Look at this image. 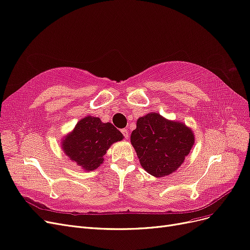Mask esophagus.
Wrapping results in <instances>:
<instances>
[{"instance_id":"esophagus-1","label":"esophagus","mask_w":250,"mask_h":250,"mask_svg":"<svg viewBox=\"0 0 250 250\" xmlns=\"http://www.w3.org/2000/svg\"><path fill=\"white\" fill-rule=\"evenodd\" d=\"M122 133H123V135H124L125 138L126 139L127 137H128V131L126 130V128H123V130H122Z\"/></svg>"}]
</instances>
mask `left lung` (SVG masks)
<instances>
[{
  "label": "left lung",
  "instance_id": "8db88e82",
  "mask_svg": "<svg viewBox=\"0 0 250 250\" xmlns=\"http://www.w3.org/2000/svg\"><path fill=\"white\" fill-rule=\"evenodd\" d=\"M131 142L144 170L162 178L183 164L194 144V135L182 123L149 113L137 120Z\"/></svg>",
  "mask_w": 250,
  "mask_h": 250
}]
</instances>
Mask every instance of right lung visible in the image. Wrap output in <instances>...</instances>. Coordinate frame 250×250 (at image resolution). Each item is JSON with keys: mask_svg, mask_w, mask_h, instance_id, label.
I'll list each match as a JSON object with an SVG mask.
<instances>
[{"mask_svg": "<svg viewBox=\"0 0 250 250\" xmlns=\"http://www.w3.org/2000/svg\"><path fill=\"white\" fill-rule=\"evenodd\" d=\"M123 139V134L110 123L103 124L98 117L87 116L80 120L75 130L62 142L67 157L85 170H93L104 161L112 143Z\"/></svg>", "mask_w": 250, "mask_h": 250, "instance_id": "right-lung-1", "label": "right lung"}]
</instances>
